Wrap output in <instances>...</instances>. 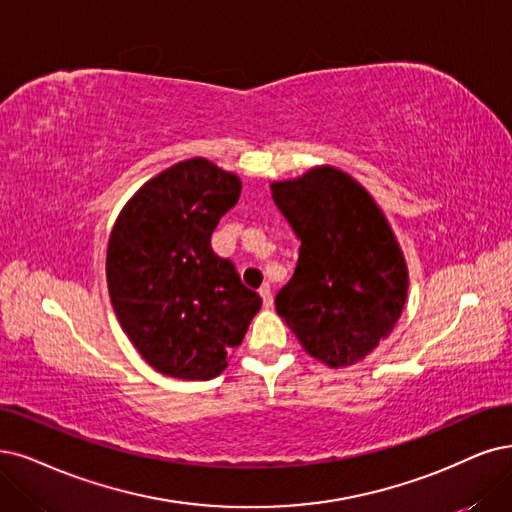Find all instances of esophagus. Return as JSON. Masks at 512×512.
Returning <instances> with one entry per match:
<instances>
[{
	"label": "esophagus",
	"instance_id": "1",
	"mask_svg": "<svg viewBox=\"0 0 512 512\" xmlns=\"http://www.w3.org/2000/svg\"><path fill=\"white\" fill-rule=\"evenodd\" d=\"M259 295H261L263 306H266V308H272V304H274V297H272V289H270L268 285H263V287L259 289Z\"/></svg>",
	"mask_w": 512,
	"mask_h": 512
}]
</instances>
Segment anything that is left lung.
Segmentation results:
<instances>
[{"label": "left lung", "instance_id": "obj_1", "mask_svg": "<svg viewBox=\"0 0 512 512\" xmlns=\"http://www.w3.org/2000/svg\"><path fill=\"white\" fill-rule=\"evenodd\" d=\"M270 189L301 240L276 312L323 365L365 361L392 333L409 291L407 261L384 211L354 177L329 164Z\"/></svg>", "mask_w": 512, "mask_h": 512}]
</instances>
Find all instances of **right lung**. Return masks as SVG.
I'll list each match as a JSON object with an SVG mask.
<instances>
[{
    "mask_svg": "<svg viewBox=\"0 0 512 512\" xmlns=\"http://www.w3.org/2000/svg\"><path fill=\"white\" fill-rule=\"evenodd\" d=\"M240 189L230 170L189 158L143 183L111 227L105 272L113 312L162 375L213 380L261 308L234 263L211 249Z\"/></svg>",
    "mask_w": 512,
    "mask_h": 512,
    "instance_id": "add662e5",
    "label": "right lung"
}]
</instances>
